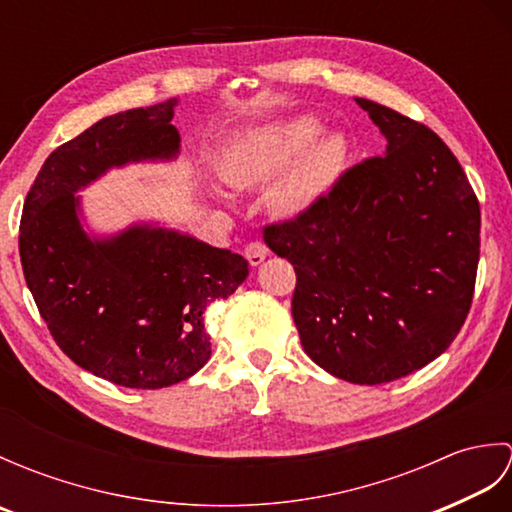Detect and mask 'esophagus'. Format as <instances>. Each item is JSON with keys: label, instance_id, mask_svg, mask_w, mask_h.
Returning <instances> with one entry per match:
<instances>
[{"label": "esophagus", "instance_id": "esophagus-1", "mask_svg": "<svg viewBox=\"0 0 512 512\" xmlns=\"http://www.w3.org/2000/svg\"><path fill=\"white\" fill-rule=\"evenodd\" d=\"M268 246L266 244H262V242H250L248 246H246V250H244V255H246V259L250 262V266H259L264 262V259L268 257Z\"/></svg>", "mask_w": 512, "mask_h": 512}]
</instances>
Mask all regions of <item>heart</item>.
I'll return each mask as SVG.
<instances>
[{
    "label": "heart",
    "instance_id": "heart-1",
    "mask_svg": "<svg viewBox=\"0 0 512 512\" xmlns=\"http://www.w3.org/2000/svg\"><path fill=\"white\" fill-rule=\"evenodd\" d=\"M321 118L299 114L250 129L222 160V173L237 187L273 184L268 204L286 220L308 215L339 182L350 160L341 132L323 134Z\"/></svg>",
    "mask_w": 512,
    "mask_h": 512
}]
</instances>
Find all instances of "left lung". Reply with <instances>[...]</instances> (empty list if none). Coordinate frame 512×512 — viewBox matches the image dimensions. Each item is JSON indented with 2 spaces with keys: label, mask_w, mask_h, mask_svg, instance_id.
Returning a JSON list of instances; mask_svg holds the SVG:
<instances>
[{
  "label": "left lung",
  "mask_w": 512,
  "mask_h": 512,
  "mask_svg": "<svg viewBox=\"0 0 512 512\" xmlns=\"http://www.w3.org/2000/svg\"><path fill=\"white\" fill-rule=\"evenodd\" d=\"M356 103L387 138L308 215L264 228L295 266L292 319L314 363L380 385L438 358L469 314L480 202L438 134L385 105Z\"/></svg>",
  "instance_id": "8db88e82"
}]
</instances>
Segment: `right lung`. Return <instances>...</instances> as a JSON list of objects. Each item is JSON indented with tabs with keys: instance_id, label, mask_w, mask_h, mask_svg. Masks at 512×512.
<instances>
[{
	"instance_id": "add662e5",
	"label": "right lung",
	"mask_w": 512,
	"mask_h": 512,
	"mask_svg": "<svg viewBox=\"0 0 512 512\" xmlns=\"http://www.w3.org/2000/svg\"><path fill=\"white\" fill-rule=\"evenodd\" d=\"M176 105L101 118L54 149L21 213V268L52 339L79 367L129 389L176 385L204 367V312L248 277L242 255L173 228L96 237L81 224V189L110 169L180 154Z\"/></svg>"
}]
</instances>
